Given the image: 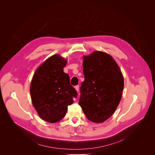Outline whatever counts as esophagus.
Instances as JSON below:
<instances>
[{"label": "esophagus", "instance_id": "esophagus-1", "mask_svg": "<svg viewBox=\"0 0 155 155\" xmlns=\"http://www.w3.org/2000/svg\"><path fill=\"white\" fill-rule=\"evenodd\" d=\"M75 88H76V90L78 92H79V85H76V87H75Z\"/></svg>", "mask_w": 155, "mask_h": 155}]
</instances>
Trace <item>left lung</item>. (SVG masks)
Returning <instances> with one entry per match:
<instances>
[{
  "instance_id": "8db88e82",
  "label": "left lung",
  "mask_w": 155,
  "mask_h": 155,
  "mask_svg": "<svg viewBox=\"0 0 155 155\" xmlns=\"http://www.w3.org/2000/svg\"><path fill=\"white\" fill-rule=\"evenodd\" d=\"M83 74L79 105L88 120L101 123L118 106L124 87L123 75L110 55L96 51L83 58Z\"/></svg>"
}]
</instances>
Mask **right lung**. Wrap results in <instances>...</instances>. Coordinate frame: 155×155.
I'll list each match as a JSON object with an SVG mask.
<instances>
[{"label": "right lung", "mask_w": 155, "mask_h": 155, "mask_svg": "<svg viewBox=\"0 0 155 155\" xmlns=\"http://www.w3.org/2000/svg\"><path fill=\"white\" fill-rule=\"evenodd\" d=\"M67 61L55 54L37 69L30 85L33 105L41 119L49 123L61 120L78 92L70 84L63 68Z\"/></svg>", "instance_id": "1"}]
</instances>
